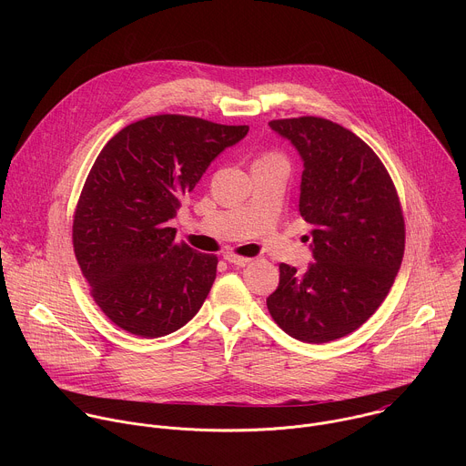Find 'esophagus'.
<instances>
[{
	"mask_svg": "<svg viewBox=\"0 0 466 466\" xmlns=\"http://www.w3.org/2000/svg\"><path fill=\"white\" fill-rule=\"evenodd\" d=\"M228 263H232V265H238V268H245V265H248L252 259L250 258H245V256H238V254H232V252H227L225 256H223Z\"/></svg>",
	"mask_w": 466,
	"mask_h": 466,
	"instance_id": "obj_1",
	"label": "esophagus"
}]
</instances>
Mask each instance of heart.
I'll return each mask as SVG.
<instances>
[{
  "mask_svg": "<svg viewBox=\"0 0 466 466\" xmlns=\"http://www.w3.org/2000/svg\"><path fill=\"white\" fill-rule=\"evenodd\" d=\"M271 157H273V155H271ZM265 158H268V157H265Z\"/></svg>",
  "mask_w": 466,
  "mask_h": 466,
  "instance_id": "1",
  "label": "heart"
}]
</instances>
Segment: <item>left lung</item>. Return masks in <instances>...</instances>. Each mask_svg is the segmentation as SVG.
I'll list each match as a JSON object with an SVG mask.
<instances>
[{"label": "left lung", "mask_w": 466, "mask_h": 466, "mask_svg": "<svg viewBox=\"0 0 466 466\" xmlns=\"http://www.w3.org/2000/svg\"><path fill=\"white\" fill-rule=\"evenodd\" d=\"M269 127L302 158L299 212L313 227L315 261L304 273L280 263L268 308L299 341H336L380 308L400 269V201L381 160L349 128L313 116L273 119Z\"/></svg>", "instance_id": "8db88e82"}]
</instances>
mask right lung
<instances>
[{"mask_svg":"<svg viewBox=\"0 0 466 466\" xmlns=\"http://www.w3.org/2000/svg\"><path fill=\"white\" fill-rule=\"evenodd\" d=\"M247 125L160 114L121 128L96 158L74 216V250L103 313L140 338H162L201 309L218 256L177 243L180 197Z\"/></svg>","mask_w":466,"mask_h":466,"instance_id":"add662e5","label":"right lung"}]
</instances>
